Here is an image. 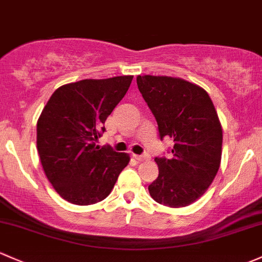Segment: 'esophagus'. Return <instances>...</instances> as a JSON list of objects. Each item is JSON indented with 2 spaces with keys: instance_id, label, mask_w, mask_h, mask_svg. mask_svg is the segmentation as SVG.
<instances>
[{
  "instance_id": "esophagus-1",
  "label": "esophagus",
  "mask_w": 262,
  "mask_h": 262,
  "mask_svg": "<svg viewBox=\"0 0 262 262\" xmlns=\"http://www.w3.org/2000/svg\"><path fill=\"white\" fill-rule=\"evenodd\" d=\"M133 157H134V159L138 162H144V161H148V159H149V157L148 156H138V154H133Z\"/></svg>"
}]
</instances>
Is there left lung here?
Returning a JSON list of instances; mask_svg holds the SVG:
<instances>
[{"label":"left lung","instance_id":"1","mask_svg":"<svg viewBox=\"0 0 262 262\" xmlns=\"http://www.w3.org/2000/svg\"><path fill=\"white\" fill-rule=\"evenodd\" d=\"M137 84L161 139L174 142L172 158L154 159L159 174L149 193L167 207H186L207 191L221 164L222 125L216 108L203 88L184 79L138 75Z\"/></svg>","mask_w":262,"mask_h":262}]
</instances>
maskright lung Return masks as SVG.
Returning a JSON list of instances; mask_svg holds the SVG:
<instances>
[{
    "instance_id": "add662e5",
    "label": "right lung",
    "mask_w": 262,
    "mask_h": 262,
    "mask_svg": "<svg viewBox=\"0 0 262 262\" xmlns=\"http://www.w3.org/2000/svg\"><path fill=\"white\" fill-rule=\"evenodd\" d=\"M133 75L84 79L57 88L37 120V152L46 177L65 201L79 206L106 198L128 153L95 144Z\"/></svg>"
}]
</instances>
